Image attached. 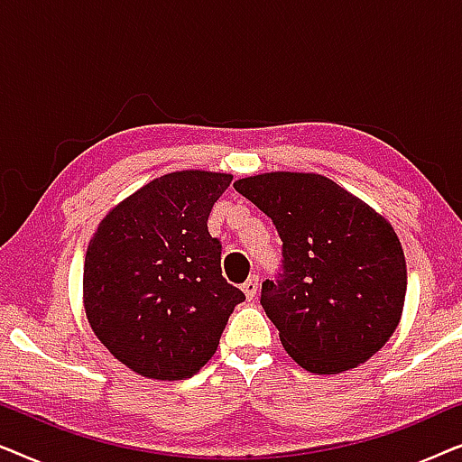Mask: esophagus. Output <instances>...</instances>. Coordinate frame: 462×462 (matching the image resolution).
<instances>
[{
  "label": "esophagus",
  "mask_w": 462,
  "mask_h": 462,
  "mask_svg": "<svg viewBox=\"0 0 462 462\" xmlns=\"http://www.w3.org/2000/svg\"><path fill=\"white\" fill-rule=\"evenodd\" d=\"M258 283H261V280H258V275H250L248 280H245V283H244V292H245V296H248V299L252 300L256 296V292H258Z\"/></svg>",
  "instance_id": "obj_1"
}]
</instances>
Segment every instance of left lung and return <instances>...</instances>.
I'll return each instance as SVG.
<instances>
[{
	"instance_id": "8db88e82",
	"label": "left lung",
	"mask_w": 462,
	"mask_h": 462,
	"mask_svg": "<svg viewBox=\"0 0 462 462\" xmlns=\"http://www.w3.org/2000/svg\"><path fill=\"white\" fill-rule=\"evenodd\" d=\"M233 187L282 239L280 273L263 282L261 305L283 349L315 374H338L374 356L406 299L393 226L319 174H258Z\"/></svg>"
}]
</instances>
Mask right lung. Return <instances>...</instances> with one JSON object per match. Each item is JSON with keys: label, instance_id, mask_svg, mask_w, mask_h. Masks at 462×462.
I'll return each instance as SVG.
<instances>
[{"label": "right lung", "instance_id": "right-lung-1", "mask_svg": "<svg viewBox=\"0 0 462 462\" xmlns=\"http://www.w3.org/2000/svg\"><path fill=\"white\" fill-rule=\"evenodd\" d=\"M231 174L182 170L151 180L106 214L84 263L94 334L124 365L157 381L193 376L245 300L208 231Z\"/></svg>", "mask_w": 462, "mask_h": 462}]
</instances>
